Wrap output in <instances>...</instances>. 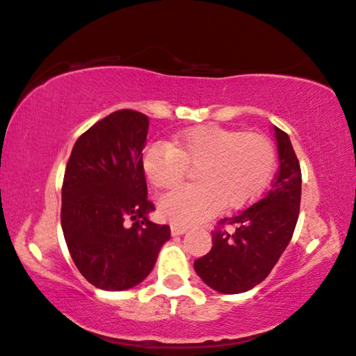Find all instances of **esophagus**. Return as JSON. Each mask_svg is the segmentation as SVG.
<instances>
[{
    "label": "esophagus",
    "mask_w": 356,
    "mask_h": 356,
    "mask_svg": "<svg viewBox=\"0 0 356 356\" xmlns=\"http://www.w3.org/2000/svg\"><path fill=\"white\" fill-rule=\"evenodd\" d=\"M185 232H187V227H182V225H171V233H172L174 236L184 235Z\"/></svg>",
    "instance_id": "obj_1"
}]
</instances>
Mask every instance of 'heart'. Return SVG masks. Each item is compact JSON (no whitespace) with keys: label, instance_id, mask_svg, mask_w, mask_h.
I'll return each instance as SVG.
<instances>
[{"label":"heart","instance_id":"obj_1","mask_svg":"<svg viewBox=\"0 0 356 356\" xmlns=\"http://www.w3.org/2000/svg\"><path fill=\"white\" fill-rule=\"evenodd\" d=\"M196 185L164 195L158 211L179 225H192L222 208L252 203L272 180L277 150L268 137L220 126H196L179 132L168 144L145 148L142 168L148 184L169 190L195 168Z\"/></svg>","mask_w":356,"mask_h":356}]
</instances>
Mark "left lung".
I'll return each instance as SVG.
<instances>
[{
  "instance_id": "8db88e82",
  "label": "left lung",
  "mask_w": 356,
  "mask_h": 356,
  "mask_svg": "<svg viewBox=\"0 0 356 356\" xmlns=\"http://www.w3.org/2000/svg\"><path fill=\"white\" fill-rule=\"evenodd\" d=\"M273 131L280 171L272 188L246 209L222 219L212 232L211 251L195 261L196 273L217 293H246L262 283L293 238L300 208V164L289 136L277 126Z\"/></svg>"
}]
</instances>
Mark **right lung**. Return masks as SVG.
Listing matches in <instances>:
<instances>
[{
	"instance_id": "obj_1",
	"label": "right lung",
	"mask_w": 356,
	"mask_h": 356,
	"mask_svg": "<svg viewBox=\"0 0 356 356\" xmlns=\"http://www.w3.org/2000/svg\"><path fill=\"white\" fill-rule=\"evenodd\" d=\"M147 115L118 110L79 136L62 185L60 222L79 273L95 288L124 291L144 281L169 225L148 219L155 206L147 198L142 150ZM134 220L127 227L124 220Z\"/></svg>"
}]
</instances>
